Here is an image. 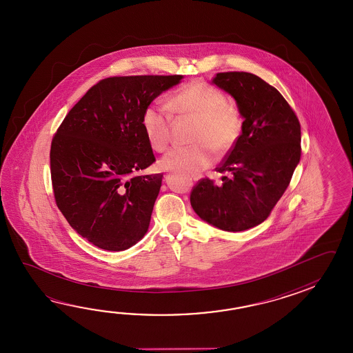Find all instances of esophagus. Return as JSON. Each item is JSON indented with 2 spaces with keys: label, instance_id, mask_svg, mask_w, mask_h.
<instances>
[{
  "label": "esophagus",
  "instance_id": "34e87169",
  "mask_svg": "<svg viewBox=\"0 0 353 353\" xmlns=\"http://www.w3.org/2000/svg\"><path fill=\"white\" fill-rule=\"evenodd\" d=\"M193 179L196 180V178H195V176H194V178H193Z\"/></svg>",
  "mask_w": 353,
  "mask_h": 353
}]
</instances>
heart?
Segmentation results:
<instances>
[{
    "mask_svg": "<svg viewBox=\"0 0 353 353\" xmlns=\"http://www.w3.org/2000/svg\"><path fill=\"white\" fill-rule=\"evenodd\" d=\"M168 108L178 119L195 120L189 139L194 145L169 151L160 161L164 169L198 175L213 163V151L223 157L240 140L243 128L240 110L230 105L225 93L210 83L193 81L183 85L169 97ZM170 112L155 103L143 108L141 128L154 150L163 152L172 143Z\"/></svg>",
    "mask_w": 353,
    "mask_h": 353,
    "instance_id": "b5f03b06",
    "label": "heart"
}]
</instances>
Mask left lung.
Listing matches in <instances>:
<instances>
[{
    "label": "left lung",
    "instance_id": "left-lung-1",
    "mask_svg": "<svg viewBox=\"0 0 353 353\" xmlns=\"http://www.w3.org/2000/svg\"><path fill=\"white\" fill-rule=\"evenodd\" d=\"M213 83L236 99L243 128L216 168L230 176L221 185L198 180L190 204L210 225L240 232L263 223L289 187L301 155L300 123L281 93L257 75L223 72Z\"/></svg>",
    "mask_w": 353,
    "mask_h": 353
}]
</instances>
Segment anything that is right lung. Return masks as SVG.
Here are the masks:
<instances>
[{"mask_svg": "<svg viewBox=\"0 0 353 353\" xmlns=\"http://www.w3.org/2000/svg\"><path fill=\"white\" fill-rule=\"evenodd\" d=\"M183 75L110 77L90 87L52 140L54 198L68 223L94 246L122 251L141 240L163 174L141 128L143 108Z\"/></svg>", "mask_w": 353, "mask_h": 353, "instance_id": "1", "label": "right lung"}]
</instances>
